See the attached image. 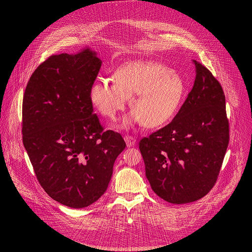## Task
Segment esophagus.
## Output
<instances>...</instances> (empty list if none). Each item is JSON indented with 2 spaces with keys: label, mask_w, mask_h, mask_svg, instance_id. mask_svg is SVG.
<instances>
[{
  "label": "esophagus",
  "mask_w": 252,
  "mask_h": 252,
  "mask_svg": "<svg viewBox=\"0 0 252 252\" xmlns=\"http://www.w3.org/2000/svg\"><path fill=\"white\" fill-rule=\"evenodd\" d=\"M124 140L126 142V144L128 147H131V146H134L136 144V139L133 137V136H129V135H126L124 137Z\"/></svg>",
  "instance_id": "obj_1"
}]
</instances>
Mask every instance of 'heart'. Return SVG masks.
<instances>
[{"label": "heart", "instance_id": "obj_1", "mask_svg": "<svg viewBox=\"0 0 252 252\" xmlns=\"http://www.w3.org/2000/svg\"><path fill=\"white\" fill-rule=\"evenodd\" d=\"M185 93V83L178 72L158 62L138 61L118 68L113 81H95L90 87L89 99L101 114L114 120L130 98L133 110L124 118L122 126L144 124L147 128H157L177 115Z\"/></svg>", "mask_w": 252, "mask_h": 252}]
</instances>
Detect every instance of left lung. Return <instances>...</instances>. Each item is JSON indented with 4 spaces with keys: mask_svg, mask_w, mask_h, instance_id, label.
<instances>
[{
    "mask_svg": "<svg viewBox=\"0 0 252 252\" xmlns=\"http://www.w3.org/2000/svg\"><path fill=\"white\" fill-rule=\"evenodd\" d=\"M193 63L195 82L175 118L140 142L152 190L172 204L197 201L212 190L230 139L223 89L205 66Z\"/></svg>",
    "mask_w": 252,
    "mask_h": 252,
    "instance_id": "left-lung-1",
    "label": "left lung"
}]
</instances>
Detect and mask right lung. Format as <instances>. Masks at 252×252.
Segmentation results:
<instances>
[{"label":"right lung","instance_id":"right-lung-1","mask_svg":"<svg viewBox=\"0 0 252 252\" xmlns=\"http://www.w3.org/2000/svg\"><path fill=\"white\" fill-rule=\"evenodd\" d=\"M102 61L86 48L51 55L32 73L23 96L22 140L36 179L58 203L81 209L107 190L126 144L104 131L89 90Z\"/></svg>","mask_w":252,"mask_h":252}]
</instances>
